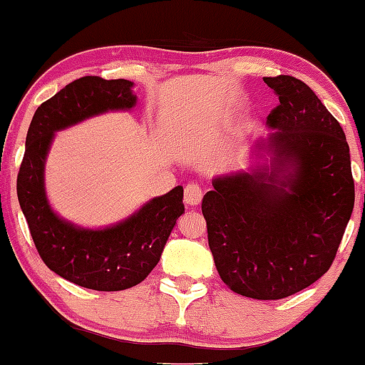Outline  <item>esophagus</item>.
Returning <instances> with one entry per match:
<instances>
[{
    "label": "esophagus",
    "mask_w": 365,
    "mask_h": 365,
    "mask_svg": "<svg viewBox=\"0 0 365 365\" xmlns=\"http://www.w3.org/2000/svg\"><path fill=\"white\" fill-rule=\"evenodd\" d=\"M203 198V190L200 184H187L186 187H184V202L186 205H190V207H196V205H200Z\"/></svg>",
    "instance_id": "esophagus-1"
}]
</instances>
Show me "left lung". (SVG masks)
<instances>
[{
	"instance_id": "8db88e82",
	"label": "left lung",
	"mask_w": 365,
	"mask_h": 365,
	"mask_svg": "<svg viewBox=\"0 0 365 365\" xmlns=\"http://www.w3.org/2000/svg\"><path fill=\"white\" fill-rule=\"evenodd\" d=\"M279 98L259 151L272 165L215 178L203 196L208 247L220 279L255 300L294 294L329 271L355 202L339 122L300 79L264 77Z\"/></svg>"
}]
</instances>
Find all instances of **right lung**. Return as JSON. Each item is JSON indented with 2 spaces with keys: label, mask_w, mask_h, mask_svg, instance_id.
I'll return each mask as SVG.
<instances>
[{
  "label": "right lung",
  "mask_w": 365,
  "mask_h": 365,
  "mask_svg": "<svg viewBox=\"0 0 365 365\" xmlns=\"http://www.w3.org/2000/svg\"><path fill=\"white\" fill-rule=\"evenodd\" d=\"M133 83L86 76L67 84L36 110L17 178L19 203L44 264L63 279L98 292H120L146 279L160 260L175 220L184 214L182 186L122 222L84 229L51 210L44 191V162L55 133L108 110L136 105Z\"/></svg>",
  "instance_id": "right-lung-1"
}]
</instances>
